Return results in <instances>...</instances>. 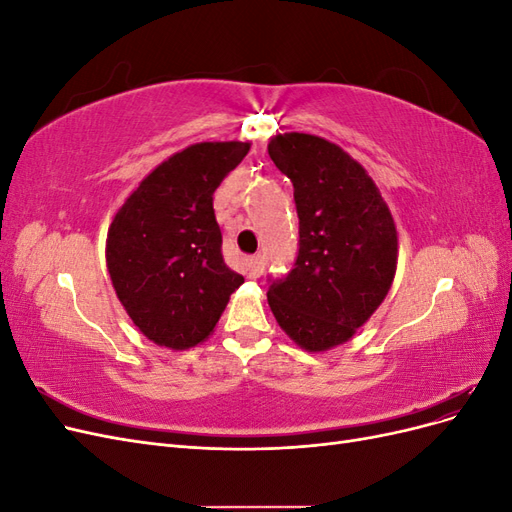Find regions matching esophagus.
<instances>
[{
	"instance_id": "esophagus-1",
	"label": "esophagus",
	"mask_w": 512,
	"mask_h": 512,
	"mask_svg": "<svg viewBox=\"0 0 512 512\" xmlns=\"http://www.w3.org/2000/svg\"><path fill=\"white\" fill-rule=\"evenodd\" d=\"M262 271H265V260H262L260 256H254V258L247 260V277L256 280V277L262 275Z\"/></svg>"
}]
</instances>
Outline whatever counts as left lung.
I'll use <instances>...</instances> for the list:
<instances>
[{
    "mask_svg": "<svg viewBox=\"0 0 512 512\" xmlns=\"http://www.w3.org/2000/svg\"><path fill=\"white\" fill-rule=\"evenodd\" d=\"M269 156L292 181L299 256L267 301L294 344L327 352L352 339L389 294L399 254L395 220L367 170L327 138L277 134Z\"/></svg>",
    "mask_w": 512,
    "mask_h": 512,
    "instance_id": "obj_1",
    "label": "left lung"
}]
</instances>
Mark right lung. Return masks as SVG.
Masks as SVG:
<instances>
[{
	"mask_svg": "<svg viewBox=\"0 0 512 512\" xmlns=\"http://www.w3.org/2000/svg\"><path fill=\"white\" fill-rule=\"evenodd\" d=\"M252 143H196L138 183L106 235L117 299L149 342L188 350L213 333L243 284L222 256L213 192Z\"/></svg>",
	"mask_w": 512,
	"mask_h": 512,
	"instance_id": "right-lung-1",
	"label": "right lung"
}]
</instances>
